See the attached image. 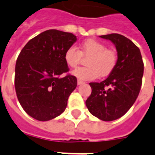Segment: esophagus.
<instances>
[{
	"instance_id": "esophagus-1",
	"label": "esophagus",
	"mask_w": 155,
	"mask_h": 155,
	"mask_svg": "<svg viewBox=\"0 0 155 155\" xmlns=\"http://www.w3.org/2000/svg\"><path fill=\"white\" fill-rule=\"evenodd\" d=\"M77 84H79V85H80V84H84V81H82V80H78Z\"/></svg>"
}]
</instances>
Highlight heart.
I'll list each match as a JSON object with an SVG mask.
<instances>
[{
    "label": "heart",
    "mask_w": 155,
    "mask_h": 155,
    "mask_svg": "<svg viewBox=\"0 0 155 155\" xmlns=\"http://www.w3.org/2000/svg\"><path fill=\"white\" fill-rule=\"evenodd\" d=\"M87 58L86 68L75 69L72 74L82 80H92L98 76L105 77L110 75L117 63V54L115 51L107 49L105 44L95 39H87L80 46V51L75 47H70L64 53L66 64L71 68H75L82 59Z\"/></svg>",
    "instance_id": "1"
}]
</instances>
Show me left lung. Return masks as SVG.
Instances as JSON below:
<instances>
[{
  "label": "left lung",
  "mask_w": 155,
  "mask_h": 155,
  "mask_svg": "<svg viewBox=\"0 0 155 155\" xmlns=\"http://www.w3.org/2000/svg\"><path fill=\"white\" fill-rule=\"evenodd\" d=\"M110 40L117 51V63L108 77L101 83H90L92 93L86 106L96 117L111 121L121 117L134 104L142 84L144 63L139 48L118 34L101 35Z\"/></svg>",
  "instance_id": "left-lung-1"
}]
</instances>
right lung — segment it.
I'll return each instance as SVG.
<instances>
[{
  "label": "right lung",
  "instance_id": "right-lung-1",
  "mask_svg": "<svg viewBox=\"0 0 155 155\" xmlns=\"http://www.w3.org/2000/svg\"><path fill=\"white\" fill-rule=\"evenodd\" d=\"M76 41L71 33L48 30L30 39L15 66L16 94L28 115L46 121L64 112L68 97L77 86L64 60L66 50Z\"/></svg>",
  "mask_w": 155,
  "mask_h": 155
}]
</instances>
